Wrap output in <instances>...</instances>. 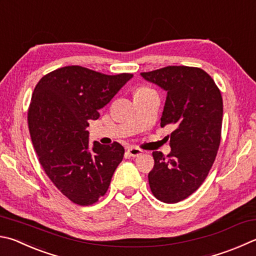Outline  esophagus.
Returning <instances> with one entry per match:
<instances>
[{
	"mask_svg": "<svg viewBox=\"0 0 256 256\" xmlns=\"http://www.w3.org/2000/svg\"><path fill=\"white\" fill-rule=\"evenodd\" d=\"M128 153L130 156L136 158V156H141L142 153H143V151L140 150V148H128Z\"/></svg>",
	"mask_w": 256,
	"mask_h": 256,
	"instance_id": "34e87169",
	"label": "esophagus"
}]
</instances>
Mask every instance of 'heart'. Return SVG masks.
<instances>
[{
  "mask_svg": "<svg viewBox=\"0 0 256 256\" xmlns=\"http://www.w3.org/2000/svg\"><path fill=\"white\" fill-rule=\"evenodd\" d=\"M148 90V88H140V90Z\"/></svg>",
  "mask_w": 256,
  "mask_h": 256,
  "instance_id": "b5f03b06",
  "label": "heart"
}]
</instances>
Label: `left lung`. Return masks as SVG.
<instances>
[{
  "label": "left lung",
  "instance_id": "obj_1",
  "mask_svg": "<svg viewBox=\"0 0 256 256\" xmlns=\"http://www.w3.org/2000/svg\"><path fill=\"white\" fill-rule=\"evenodd\" d=\"M166 92L161 128L170 125L171 152L152 153L154 166L148 178L159 200L174 204L200 187L220 143L222 98L212 78L200 68L169 66L141 72Z\"/></svg>",
  "mask_w": 256,
  "mask_h": 256
}]
</instances>
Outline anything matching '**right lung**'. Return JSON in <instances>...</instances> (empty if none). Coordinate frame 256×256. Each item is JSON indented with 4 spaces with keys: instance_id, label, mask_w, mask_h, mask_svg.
<instances>
[{
    "instance_id": "1",
    "label": "right lung",
    "mask_w": 256,
    "mask_h": 256,
    "mask_svg": "<svg viewBox=\"0 0 256 256\" xmlns=\"http://www.w3.org/2000/svg\"><path fill=\"white\" fill-rule=\"evenodd\" d=\"M132 77L67 66L44 76L34 88L28 124L36 156L56 187L78 205L104 196L123 160L124 148L118 142L94 141L90 148L86 128Z\"/></svg>"
}]
</instances>
